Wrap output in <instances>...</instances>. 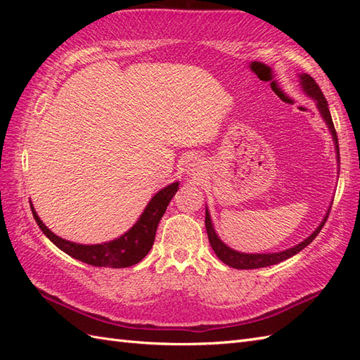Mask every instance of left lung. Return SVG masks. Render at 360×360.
<instances>
[{"instance_id":"left-lung-1","label":"left lung","mask_w":360,"mask_h":360,"mask_svg":"<svg viewBox=\"0 0 360 360\" xmlns=\"http://www.w3.org/2000/svg\"><path fill=\"white\" fill-rule=\"evenodd\" d=\"M300 80H302L303 89L307 91V94L311 96L317 102L319 110H320V112H322V117L325 119L326 125H328V128H330V131L333 134V139H334V143H335V148H338V156H339L338 133H335V128H334L331 114H330V108H328V102H326V98L322 93V89H320V86L317 85L316 80L308 74H302ZM338 159L340 160V158H338ZM328 215H330V212L326 213V217L322 221V224H320L314 231V233L308 236L307 240L302 241L300 244H297V246H294V248L288 249V250L277 252V254H240V252L227 248L226 244L218 238V235L215 233V229H213V226H212L210 215H209L207 210H205V231H207L210 246H212L213 250H215V254L221 259V262L226 263L227 266L235 267V269H258V267H266V266L277 264L280 262H285V259L298 254V252H300L302 249L307 248L309 243L314 241V238L319 235V232L322 231V227L325 226L326 219H328Z\"/></svg>"}]
</instances>
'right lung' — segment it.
Listing matches in <instances>:
<instances>
[{"instance_id":"1","label":"right lung","mask_w":360,"mask_h":360,"mask_svg":"<svg viewBox=\"0 0 360 360\" xmlns=\"http://www.w3.org/2000/svg\"><path fill=\"white\" fill-rule=\"evenodd\" d=\"M178 182H173V184L162 188L159 193L153 196L147 205V209H145L141 215L139 221L131 227V231H128L117 240L103 244H94V246H86V244H77L60 238V236L52 233L49 229L43 224V221L38 218L32 205H30V209H32V215L43 233L48 236L58 249L66 252L68 255H71L72 258L80 259V262L91 266L128 267L139 263L150 252L153 243H155L159 221L165 213L167 205L170 204L172 198L178 192Z\"/></svg>"}]
</instances>
